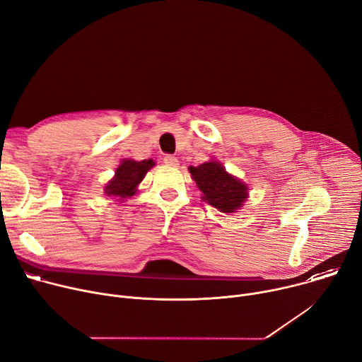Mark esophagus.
Listing matches in <instances>:
<instances>
[{
  "label": "esophagus",
  "mask_w": 362,
  "mask_h": 362,
  "mask_svg": "<svg viewBox=\"0 0 362 362\" xmlns=\"http://www.w3.org/2000/svg\"><path fill=\"white\" fill-rule=\"evenodd\" d=\"M164 163H165L167 165L177 167V165H178V159H177V156H174V155H165V156H164Z\"/></svg>",
  "instance_id": "34e87169"
}]
</instances>
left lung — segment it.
I'll list each match as a JSON object with an SVG mask.
<instances>
[{"instance_id":"obj_1","label":"left lung","mask_w":362,"mask_h":362,"mask_svg":"<svg viewBox=\"0 0 362 362\" xmlns=\"http://www.w3.org/2000/svg\"><path fill=\"white\" fill-rule=\"evenodd\" d=\"M189 173L202 189L203 198L221 213H233L243 206L247 197V187L227 174L226 168L216 160L189 167Z\"/></svg>"}]
</instances>
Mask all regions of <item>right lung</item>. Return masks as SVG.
Masks as SVG:
<instances>
[{
    "mask_svg": "<svg viewBox=\"0 0 362 362\" xmlns=\"http://www.w3.org/2000/svg\"><path fill=\"white\" fill-rule=\"evenodd\" d=\"M155 165L152 159L134 160L124 159L115 173L113 180L106 185L105 192L109 197L117 198L119 202L124 198L134 195L136 185L142 181L145 174Z\"/></svg>",
    "mask_w": 362,
    "mask_h": 362,
    "instance_id": "1",
    "label": "right lung"
}]
</instances>
